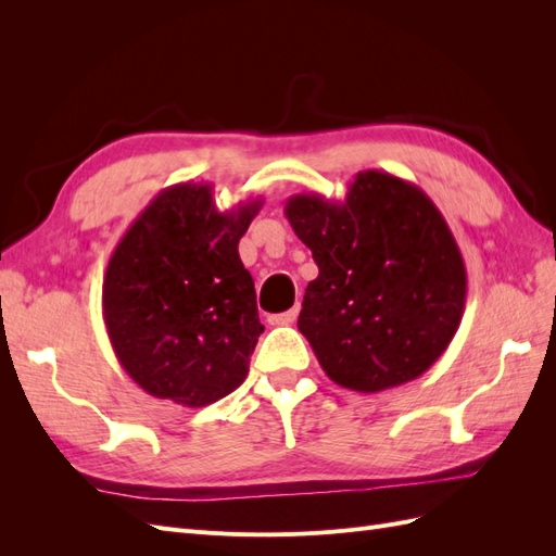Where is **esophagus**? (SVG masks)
<instances>
[{
  "instance_id": "1",
  "label": "esophagus",
  "mask_w": 556,
  "mask_h": 556,
  "mask_svg": "<svg viewBox=\"0 0 556 556\" xmlns=\"http://www.w3.org/2000/svg\"><path fill=\"white\" fill-rule=\"evenodd\" d=\"M296 315H299V306L285 311V313H278V315H271V317H268V323H271L274 327H288V325L294 323Z\"/></svg>"
}]
</instances>
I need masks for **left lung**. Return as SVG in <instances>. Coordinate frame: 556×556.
<instances>
[{
  "instance_id": "1",
  "label": "left lung",
  "mask_w": 556,
  "mask_h": 556,
  "mask_svg": "<svg viewBox=\"0 0 556 556\" xmlns=\"http://www.w3.org/2000/svg\"><path fill=\"white\" fill-rule=\"evenodd\" d=\"M285 215L319 268L299 331L323 371L374 394L441 359L466 306L462 250L433 201L384 172H359L343 201L292 194Z\"/></svg>"
}]
</instances>
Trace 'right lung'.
Masks as SVG:
<instances>
[{"label":"right lung","instance_id":"1","mask_svg":"<svg viewBox=\"0 0 556 556\" xmlns=\"http://www.w3.org/2000/svg\"><path fill=\"white\" fill-rule=\"evenodd\" d=\"M264 201L217 211L208 182L162 190L109 260L102 315L143 392L201 408L245 380L260 325L239 241Z\"/></svg>","mask_w":556,"mask_h":556}]
</instances>
